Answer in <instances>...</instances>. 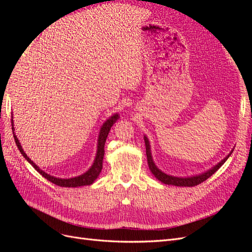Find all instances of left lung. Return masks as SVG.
I'll list each match as a JSON object with an SVG mask.
<instances>
[{
  "mask_svg": "<svg viewBox=\"0 0 252 252\" xmlns=\"http://www.w3.org/2000/svg\"><path fill=\"white\" fill-rule=\"evenodd\" d=\"M144 141H145V145H146V156H147V162H148V166H149V169L152 172V174L155 175V177L158 180L161 181L164 184L167 185H173V186H185V187H193L201 184V183L205 182L208 178H210L211 175L215 173L220 166H222L226 161L227 158H229V156H227L223 161H220L218 165H216L215 167H212V168L208 171L204 172L203 174L200 175H195V177L192 178H177V177H172V175H168L164 172H162L159 170L158 167L155 165L154 161H152V157H151V152H150V146H149V142L148 139L146 136H144Z\"/></svg>",
  "mask_w": 252,
  "mask_h": 252,
  "instance_id": "obj_1",
  "label": "left lung"
}]
</instances>
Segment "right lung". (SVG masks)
<instances>
[{
    "instance_id": "right-lung-1",
    "label": "right lung",
    "mask_w": 252,
    "mask_h": 252,
    "mask_svg": "<svg viewBox=\"0 0 252 252\" xmlns=\"http://www.w3.org/2000/svg\"><path fill=\"white\" fill-rule=\"evenodd\" d=\"M119 119L118 114H114L110 119H108L107 121L105 122L104 125L101 128V131H100V135H98V142H97V152H96V156H95V159H94V165L90 167V169L85 172L84 174L79 175V177H75V178H71V179H59V178H55V177H51V175L47 174L46 172H44L43 170H41L39 167H37L32 159H30L27 155L23 150L21 144L19 142V140L17 139V135L13 134V138L14 141H16L17 146L20 150L21 154L23 155L27 161L33 166V168L39 172L40 174H42L45 179H47L49 182L53 183V184H56L58 186L61 187H80V186H86V185H91L95 181V179L98 177V174L102 171L103 168V158H104V154H105V150H104V146H105V142L106 139H107V135L110 131V128L112 127V125L116 123L117 120ZM11 123H12V120H11ZM13 126V123H12ZM12 131L14 133V129L12 127Z\"/></svg>"
}]
</instances>
